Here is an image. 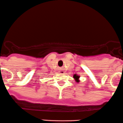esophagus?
<instances>
[{"mask_svg":"<svg viewBox=\"0 0 123 123\" xmlns=\"http://www.w3.org/2000/svg\"><path fill=\"white\" fill-rule=\"evenodd\" d=\"M60 74H63V71H62H62H60Z\"/></svg>","mask_w":123,"mask_h":123,"instance_id":"esophagus-1","label":"esophagus"}]
</instances>
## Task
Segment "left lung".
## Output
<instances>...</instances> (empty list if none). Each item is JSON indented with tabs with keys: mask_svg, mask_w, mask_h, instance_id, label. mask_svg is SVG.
Returning a JSON list of instances; mask_svg holds the SVG:
<instances>
[{
	"mask_svg": "<svg viewBox=\"0 0 123 123\" xmlns=\"http://www.w3.org/2000/svg\"><path fill=\"white\" fill-rule=\"evenodd\" d=\"M74 79H75V81H76V82H78L79 78H80V76L77 75L76 74H75V75H74Z\"/></svg>",
	"mask_w": 123,
	"mask_h": 123,
	"instance_id": "obj_1",
	"label": "left lung"
}]
</instances>
